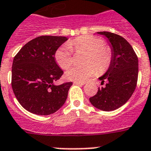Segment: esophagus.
<instances>
[{"instance_id": "1", "label": "esophagus", "mask_w": 151, "mask_h": 151, "mask_svg": "<svg viewBox=\"0 0 151 151\" xmlns=\"http://www.w3.org/2000/svg\"><path fill=\"white\" fill-rule=\"evenodd\" d=\"M74 84L81 85V86H82V85H84V84H85V82H80V81H74Z\"/></svg>"}]
</instances>
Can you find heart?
I'll return each instance as SVG.
<instances>
[{
	"label": "heart",
	"mask_w": 151,
	"mask_h": 151,
	"mask_svg": "<svg viewBox=\"0 0 151 151\" xmlns=\"http://www.w3.org/2000/svg\"><path fill=\"white\" fill-rule=\"evenodd\" d=\"M73 51L77 53L86 52V54L83 59L85 65H75L65 72V78L69 81H85L96 74V68L99 73H103L112 63V50L100 37L81 36L58 48L55 58L61 68L67 69L71 65L74 60Z\"/></svg>",
	"instance_id": "heart-1"
}]
</instances>
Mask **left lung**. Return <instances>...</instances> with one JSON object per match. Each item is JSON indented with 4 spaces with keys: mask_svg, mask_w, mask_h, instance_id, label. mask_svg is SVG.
<instances>
[{
    "mask_svg": "<svg viewBox=\"0 0 151 151\" xmlns=\"http://www.w3.org/2000/svg\"><path fill=\"white\" fill-rule=\"evenodd\" d=\"M108 39L112 48V63L106 74L99 78L103 85L90 102L103 111H113L126 103L135 90L138 76V59L126 39L109 32H98Z\"/></svg>",
    "mask_w": 151,
    "mask_h": 151,
    "instance_id": "left-lung-1",
    "label": "left lung"
}]
</instances>
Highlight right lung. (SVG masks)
<instances>
[{
	"instance_id": "right-lung-1",
	"label": "right lung",
	"mask_w": 151,
	"mask_h": 151,
	"mask_svg": "<svg viewBox=\"0 0 151 151\" xmlns=\"http://www.w3.org/2000/svg\"><path fill=\"white\" fill-rule=\"evenodd\" d=\"M67 40L65 36H39L14 57L13 91L19 104L29 112L48 115L65 104L72 82L54 84L64 73L55 62V54Z\"/></svg>"
}]
</instances>
